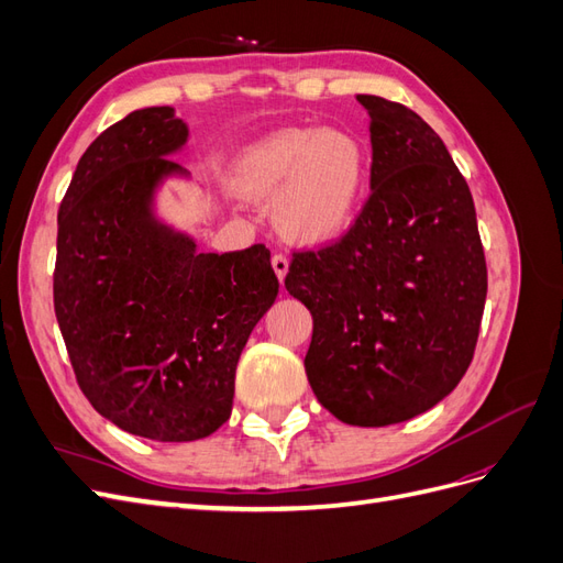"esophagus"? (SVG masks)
<instances>
[{
  "label": "esophagus",
  "mask_w": 563,
  "mask_h": 563,
  "mask_svg": "<svg viewBox=\"0 0 563 563\" xmlns=\"http://www.w3.org/2000/svg\"><path fill=\"white\" fill-rule=\"evenodd\" d=\"M272 267H275V275H277V279L284 284V279H286V272H288V261L284 258L282 253L272 255Z\"/></svg>",
  "instance_id": "esophagus-1"
}]
</instances>
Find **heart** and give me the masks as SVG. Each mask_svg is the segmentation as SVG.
I'll list each match as a JSON object with an SVG mask.
<instances>
[{
	"label": "heart",
	"instance_id": "1",
	"mask_svg": "<svg viewBox=\"0 0 563 563\" xmlns=\"http://www.w3.org/2000/svg\"><path fill=\"white\" fill-rule=\"evenodd\" d=\"M371 157L347 129H282L242 150L234 185L253 199L280 192L272 220L286 242L323 246L345 236L368 192Z\"/></svg>",
	"mask_w": 563,
	"mask_h": 563
}]
</instances>
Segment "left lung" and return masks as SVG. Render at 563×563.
I'll return each mask as SVG.
<instances>
[{
	"label": "left lung",
	"instance_id": "1",
	"mask_svg": "<svg viewBox=\"0 0 563 563\" xmlns=\"http://www.w3.org/2000/svg\"><path fill=\"white\" fill-rule=\"evenodd\" d=\"M371 117V197L333 246L296 253L286 291L312 314L305 371L356 428L430 411L465 376L486 302L472 192L413 110L356 96Z\"/></svg>",
	"mask_w": 563,
	"mask_h": 563
}]
</instances>
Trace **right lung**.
Returning <instances> with one entry per match:
<instances>
[{
  "mask_svg": "<svg viewBox=\"0 0 563 563\" xmlns=\"http://www.w3.org/2000/svg\"><path fill=\"white\" fill-rule=\"evenodd\" d=\"M190 129L174 108L133 110L84 152L58 209L54 308L84 397L119 430L195 441L232 413L234 373L275 305L269 251L199 253L166 223V180Z\"/></svg>",
  "mask_w": 563,
  "mask_h": 563,
  "instance_id": "add662e5",
  "label": "right lung"
}]
</instances>
